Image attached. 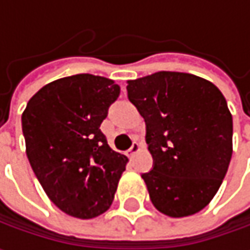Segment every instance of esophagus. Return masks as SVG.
I'll use <instances>...</instances> for the list:
<instances>
[{"instance_id": "obj_1", "label": "esophagus", "mask_w": 250, "mask_h": 250, "mask_svg": "<svg viewBox=\"0 0 250 250\" xmlns=\"http://www.w3.org/2000/svg\"><path fill=\"white\" fill-rule=\"evenodd\" d=\"M139 150H140L139 143H138V142H133V143H132V146H130V149H129V154L130 156H135V154H136Z\"/></svg>"}]
</instances>
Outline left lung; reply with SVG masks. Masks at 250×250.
I'll list each match as a JSON object with an SVG mask.
<instances>
[{
    "instance_id": "8db88e82",
    "label": "left lung",
    "mask_w": 250,
    "mask_h": 250,
    "mask_svg": "<svg viewBox=\"0 0 250 250\" xmlns=\"http://www.w3.org/2000/svg\"><path fill=\"white\" fill-rule=\"evenodd\" d=\"M128 99L146 122L153 168L142 174L163 214L192 216L214 197L232 156V115L223 93L184 72L128 81Z\"/></svg>"
}]
</instances>
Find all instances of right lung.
<instances>
[{"label":"right lung","instance_id":"obj_1","mask_svg":"<svg viewBox=\"0 0 250 250\" xmlns=\"http://www.w3.org/2000/svg\"><path fill=\"white\" fill-rule=\"evenodd\" d=\"M120 91L111 79L79 73L45 84L22 114L33 172L69 216H100L114 200L128 157L111 149L100 125Z\"/></svg>","mask_w":250,"mask_h":250}]
</instances>
